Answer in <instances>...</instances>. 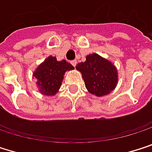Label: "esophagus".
I'll return each instance as SVG.
<instances>
[{
  "label": "esophagus",
  "instance_id": "1",
  "mask_svg": "<svg viewBox=\"0 0 152 152\" xmlns=\"http://www.w3.org/2000/svg\"><path fill=\"white\" fill-rule=\"evenodd\" d=\"M71 64L75 67V66H76V64H77V61H76V60H72V61L71 62Z\"/></svg>",
  "mask_w": 152,
  "mask_h": 152
}]
</instances>
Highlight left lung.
I'll return each mask as SVG.
<instances>
[{
	"label": "left lung",
	"mask_w": 152,
	"mask_h": 152,
	"mask_svg": "<svg viewBox=\"0 0 152 152\" xmlns=\"http://www.w3.org/2000/svg\"><path fill=\"white\" fill-rule=\"evenodd\" d=\"M83 77L89 93L103 96L113 90L118 82L117 70L108 60L97 54L87 56L86 61L76 65Z\"/></svg>",
	"instance_id": "8db88e82"
}]
</instances>
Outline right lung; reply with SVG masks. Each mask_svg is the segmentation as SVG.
<instances>
[{
	"instance_id": "obj_1",
	"label": "right lung",
	"mask_w": 152,
	"mask_h": 152,
	"mask_svg": "<svg viewBox=\"0 0 152 152\" xmlns=\"http://www.w3.org/2000/svg\"><path fill=\"white\" fill-rule=\"evenodd\" d=\"M74 67L65 60L57 61L55 56H48L36 69L34 77L37 79L39 91L47 96L55 95L61 84L64 74L66 71L72 70Z\"/></svg>"
}]
</instances>
